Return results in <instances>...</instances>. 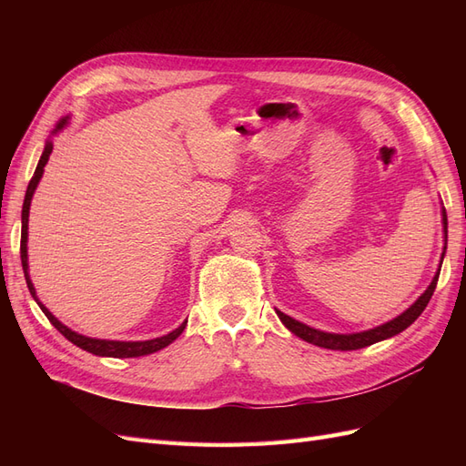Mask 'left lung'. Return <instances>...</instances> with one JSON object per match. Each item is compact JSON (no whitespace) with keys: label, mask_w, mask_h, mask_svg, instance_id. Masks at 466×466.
I'll return each mask as SVG.
<instances>
[{"label":"left lung","mask_w":466,"mask_h":466,"mask_svg":"<svg viewBox=\"0 0 466 466\" xmlns=\"http://www.w3.org/2000/svg\"><path fill=\"white\" fill-rule=\"evenodd\" d=\"M441 225H443V252H441V258H440V268H437V272L431 279V284L428 286V289L420 295V298L406 309V311H402L399 317H394L392 320H387L383 324H379V327L375 329H370V330H361V332H350V334H336V332H324V330H319V329H313L309 327V324L305 322H299L295 320L293 317L281 313L276 309V315L279 317V320L284 322V327L293 332L295 336H299L301 340L309 342V344H315L319 348H327V350H342V351H348V350H360V348H365V346H371L375 342H380V340H387V338H392L400 334L402 330H406L410 324L421 315V311L428 307L431 295L435 291V286H437V279H440V272H441V264H443V258H445V250H447V214H445V208H441Z\"/></svg>","instance_id":"left-lung-1"}]
</instances>
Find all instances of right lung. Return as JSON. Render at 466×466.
Returning a JSON list of instances; mask_svg holds the SVG:
<instances>
[{
	"label": "right lung",
	"instance_id": "1",
	"mask_svg": "<svg viewBox=\"0 0 466 466\" xmlns=\"http://www.w3.org/2000/svg\"><path fill=\"white\" fill-rule=\"evenodd\" d=\"M69 122V116H64L58 124H56V128L52 130L50 137L46 139V146H45V151H42L40 159H38V165H36V171L29 182V187H26V194H25V202H23V211H21V264H23V272H25V279H26V286H29V291L33 295V299L38 303V307L42 309V313H45L48 317V320L54 324V329L62 332L69 342L76 344L77 348L89 351V354H95V356H101V358H139V356H147V354H153V351H159L163 348H167L168 344H173L177 338L182 334V330L187 329V320L180 324L178 329H175L173 332H168L165 336H159V338H153V340H137V342H124V340H105V338H91V336H86V334H79L76 330H72L69 327H66L64 322H60L58 319H56L48 309L42 305V301L36 298V289L33 286L31 281V276H29V255H26V241H29V211H31V200L35 196V190L38 187V182L42 178V173H45V167L50 159V153L54 149V144H52V136L60 134Z\"/></svg>",
	"mask_w": 466,
	"mask_h": 466
}]
</instances>
